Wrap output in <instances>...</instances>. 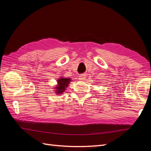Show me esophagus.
<instances>
[{
  "mask_svg": "<svg viewBox=\"0 0 151 151\" xmlns=\"http://www.w3.org/2000/svg\"><path fill=\"white\" fill-rule=\"evenodd\" d=\"M79 80H81V81L85 80V79H86V75H84V74L80 75L79 76Z\"/></svg>",
  "mask_w": 151,
  "mask_h": 151,
  "instance_id": "34e87169",
  "label": "esophagus"
}]
</instances>
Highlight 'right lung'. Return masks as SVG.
Segmentation results:
<instances>
[{
    "mask_svg": "<svg viewBox=\"0 0 151 151\" xmlns=\"http://www.w3.org/2000/svg\"><path fill=\"white\" fill-rule=\"evenodd\" d=\"M71 82L70 78H65V77H60L57 80V85H56L54 90L57 94H62L66 90L68 84Z\"/></svg>",
    "mask_w": 151,
    "mask_h": 151,
    "instance_id": "obj_1",
    "label": "right lung"
}]
</instances>
